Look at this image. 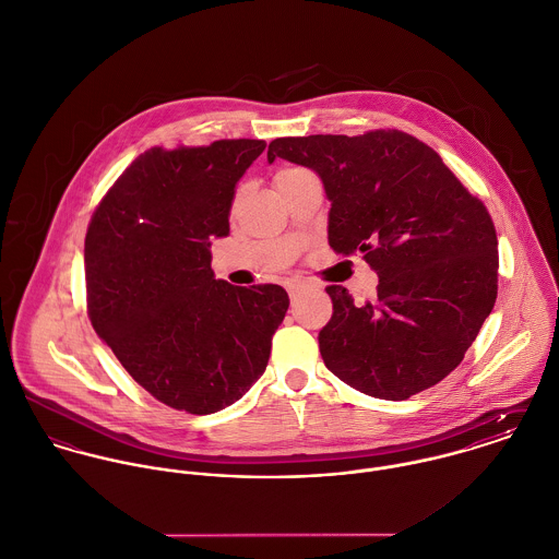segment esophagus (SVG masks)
Masks as SVG:
<instances>
[{
	"mask_svg": "<svg viewBox=\"0 0 559 559\" xmlns=\"http://www.w3.org/2000/svg\"><path fill=\"white\" fill-rule=\"evenodd\" d=\"M307 289H309V285H307V283H300V281H292V283H287V294H289V298H292V300L300 298Z\"/></svg>",
	"mask_w": 559,
	"mask_h": 559,
	"instance_id": "esophagus-1",
	"label": "esophagus"
}]
</instances>
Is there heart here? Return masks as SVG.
Returning a JSON list of instances; mask_svg holds the SVG:
<instances>
[{"label": "heart", "instance_id": "obj_1", "mask_svg": "<svg viewBox=\"0 0 559 559\" xmlns=\"http://www.w3.org/2000/svg\"><path fill=\"white\" fill-rule=\"evenodd\" d=\"M287 171H296V169H287ZM287 171H281V174H287ZM281 174H278V176H281Z\"/></svg>", "mask_w": 559, "mask_h": 559}]
</instances>
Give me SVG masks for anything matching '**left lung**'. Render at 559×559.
Returning <instances> with one entry per match:
<instances>
[{
  "label": "left lung",
  "mask_w": 559,
  "mask_h": 559,
  "mask_svg": "<svg viewBox=\"0 0 559 559\" xmlns=\"http://www.w3.org/2000/svg\"><path fill=\"white\" fill-rule=\"evenodd\" d=\"M312 169L332 201L328 242L362 252L379 276L374 302L325 287V367L347 385L405 401L454 371L497 298V236L485 203L439 154L403 130L281 136L267 160Z\"/></svg>",
  "instance_id": "8db88e82"
}]
</instances>
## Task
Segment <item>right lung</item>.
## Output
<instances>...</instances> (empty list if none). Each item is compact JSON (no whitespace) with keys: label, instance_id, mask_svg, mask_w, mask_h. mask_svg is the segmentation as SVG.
Returning <instances> with one entry per match:
<instances>
[{"label":"right lung","instance_id":"right-lung-1","mask_svg":"<svg viewBox=\"0 0 559 559\" xmlns=\"http://www.w3.org/2000/svg\"><path fill=\"white\" fill-rule=\"evenodd\" d=\"M259 139L152 147L98 203L85 236L87 314L128 374L160 403L205 416L263 374L289 296L214 278L236 185Z\"/></svg>","mask_w":559,"mask_h":559}]
</instances>
